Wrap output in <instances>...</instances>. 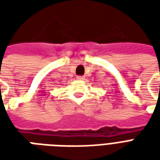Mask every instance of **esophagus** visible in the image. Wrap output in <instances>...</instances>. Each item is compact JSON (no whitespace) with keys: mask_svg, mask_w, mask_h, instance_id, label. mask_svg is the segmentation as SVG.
Returning a JSON list of instances; mask_svg holds the SVG:
<instances>
[{"mask_svg":"<svg viewBox=\"0 0 160 160\" xmlns=\"http://www.w3.org/2000/svg\"><path fill=\"white\" fill-rule=\"evenodd\" d=\"M77 80H85V77H84V76H78V77H77Z\"/></svg>","mask_w":160,"mask_h":160,"instance_id":"esophagus-1","label":"esophagus"}]
</instances>
